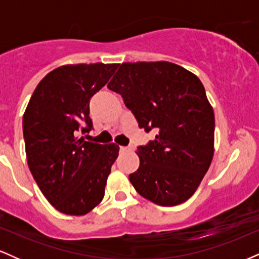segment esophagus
<instances>
[{"mask_svg": "<svg viewBox=\"0 0 259 259\" xmlns=\"http://www.w3.org/2000/svg\"><path fill=\"white\" fill-rule=\"evenodd\" d=\"M120 151H123V152H127V151H133V147L132 146H120Z\"/></svg>", "mask_w": 259, "mask_h": 259, "instance_id": "esophagus-1", "label": "esophagus"}]
</instances>
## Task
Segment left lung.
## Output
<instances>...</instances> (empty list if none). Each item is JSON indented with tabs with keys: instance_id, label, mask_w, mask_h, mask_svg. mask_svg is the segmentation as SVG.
I'll use <instances>...</instances> for the list:
<instances>
[{
	"instance_id": "obj_1",
	"label": "left lung",
	"mask_w": 259,
	"mask_h": 259,
	"mask_svg": "<svg viewBox=\"0 0 259 259\" xmlns=\"http://www.w3.org/2000/svg\"><path fill=\"white\" fill-rule=\"evenodd\" d=\"M145 132L158 134L138 148L129 175L142 197L171 207L189 200L214 154V112L201 80L171 62L123 63L108 82Z\"/></svg>"
}]
</instances>
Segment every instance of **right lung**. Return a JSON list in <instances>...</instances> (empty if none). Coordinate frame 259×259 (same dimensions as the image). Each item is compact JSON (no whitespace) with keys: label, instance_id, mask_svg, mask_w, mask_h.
Wrapping results in <instances>:
<instances>
[{"label":"right lung","instance_id":"obj_1","mask_svg":"<svg viewBox=\"0 0 259 259\" xmlns=\"http://www.w3.org/2000/svg\"><path fill=\"white\" fill-rule=\"evenodd\" d=\"M119 64H67L38 82L23 115L29 169L47 201L68 215H85L105 196L119 152L115 144L78 139L89 133L90 99Z\"/></svg>","mask_w":259,"mask_h":259}]
</instances>
